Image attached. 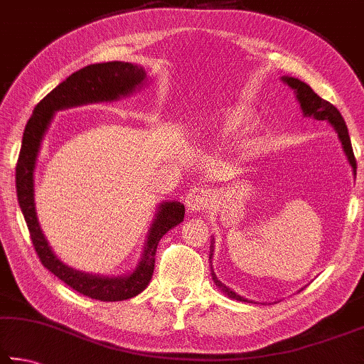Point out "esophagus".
Listing matches in <instances>:
<instances>
[{"label":"esophagus","mask_w":364,"mask_h":364,"mask_svg":"<svg viewBox=\"0 0 364 364\" xmlns=\"http://www.w3.org/2000/svg\"><path fill=\"white\" fill-rule=\"evenodd\" d=\"M184 203H186L191 213H197V211L207 208V205L210 203V193L203 188L189 189Z\"/></svg>","instance_id":"esophagus-1"}]
</instances>
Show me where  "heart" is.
I'll use <instances>...</instances> for the list:
<instances>
[{
    "instance_id": "heart-1",
    "label": "heart",
    "mask_w": 364,
    "mask_h": 364,
    "mask_svg": "<svg viewBox=\"0 0 364 364\" xmlns=\"http://www.w3.org/2000/svg\"><path fill=\"white\" fill-rule=\"evenodd\" d=\"M255 114L253 111L245 107H229L223 108L215 114L211 121V132H216L220 135H235L240 134L248 125L253 122ZM257 140L255 136H247L240 141L242 151H255Z\"/></svg>"
}]
</instances>
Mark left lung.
<instances>
[{"label":"left lung","mask_w":364,"mask_h":364,"mask_svg":"<svg viewBox=\"0 0 364 364\" xmlns=\"http://www.w3.org/2000/svg\"><path fill=\"white\" fill-rule=\"evenodd\" d=\"M282 81L288 84L289 87H291L294 92H296V98L297 102H299L301 105V109L302 113L306 117H312V119H316V121H326L329 122L334 127L336 134H338L339 140L342 143V148H343V153H346L347 159L350 162V165H352L353 168V173L356 175V161H355V156H353V149H352V141H350V136H348V130H347V125H346V121H343V117L341 116L339 109L334 107V105H331L326 100H323L321 97H318L315 94V92L312 90V87L310 85H307L306 82L299 81L297 77H289V76H283ZM211 251H213V242H211ZM211 256H213V253H210V259ZM211 277H213V280L216 283L218 288L223 289V293H226L229 297H232V299H237V301H248L245 299V297L239 296L237 293H234L232 289H229L228 287H224L223 283L216 279V275L213 270H211Z\"/></svg>","instance_id":"8db88e82"}]
</instances>
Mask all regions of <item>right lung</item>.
<instances>
[{
    "label": "right lung",
    "instance_id": "right-lung-1",
    "mask_svg": "<svg viewBox=\"0 0 364 364\" xmlns=\"http://www.w3.org/2000/svg\"><path fill=\"white\" fill-rule=\"evenodd\" d=\"M144 81H146V71L140 65L129 62L94 63L73 73L36 105L26 122L16 167L17 199L39 261L79 294L105 302L130 299L148 287L153 279L156 250L159 240L171 228L178 226L184 220V205L180 202H162L157 207L159 210L149 228L143 256L134 272L124 277L92 275L68 267L58 259L49 247L36 218L35 178L33 176H35V165L43 138L55 111L79 107V105L117 100L119 97L130 95L135 89H140Z\"/></svg>",
    "mask_w": 364,
    "mask_h": 364
}]
</instances>
